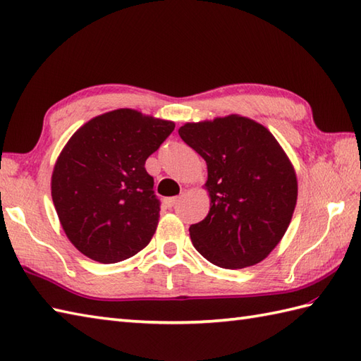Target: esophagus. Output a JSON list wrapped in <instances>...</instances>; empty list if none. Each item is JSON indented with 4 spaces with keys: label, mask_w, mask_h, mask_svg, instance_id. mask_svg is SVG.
<instances>
[{
    "label": "esophagus",
    "mask_w": 361,
    "mask_h": 361,
    "mask_svg": "<svg viewBox=\"0 0 361 361\" xmlns=\"http://www.w3.org/2000/svg\"><path fill=\"white\" fill-rule=\"evenodd\" d=\"M180 198H181V197H171V198H167V200H166V204L169 206V208H172V206H175L176 203H178Z\"/></svg>",
    "instance_id": "obj_1"
}]
</instances>
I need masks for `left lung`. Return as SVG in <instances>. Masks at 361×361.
Listing matches in <instances>:
<instances>
[{
	"instance_id": "8db88e82",
	"label": "left lung",
	"mask_w": 361,
	"mask_h": 361,
	"mask_svg": "<svg viewBox=\"0 0 361 361\" xmlns=\"http://www.w3.org/2000/svg\"><path fill=\"white\" fill-rule=\"evenodd\" d=\"M178 133L208 166L211 208L189 228L195 250L228 270L259 264L281 242L296 206L286 152L264 126L237 114L188 122Z\"/></svg>"
}]
</instances>
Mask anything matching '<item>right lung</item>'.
I'll return each instance as SVG.
<instances>
[{"label": "right lung", "instance_id": "1", "mask_svg": "<svg viewBox=\"0 0 361 361\" xmlns=\"http://www.w3.org/2000/svg\"><path fill=\"white\" fill-rule=\"evenodd\" d=\"M173 128L171 121L119 109L71 136L54 166L51 194L66 237L82 255L114 264L147 247L159 200L144 166Z\"/></svg>", "mask_w": 361, "mask_h": 361}]
</instances>
